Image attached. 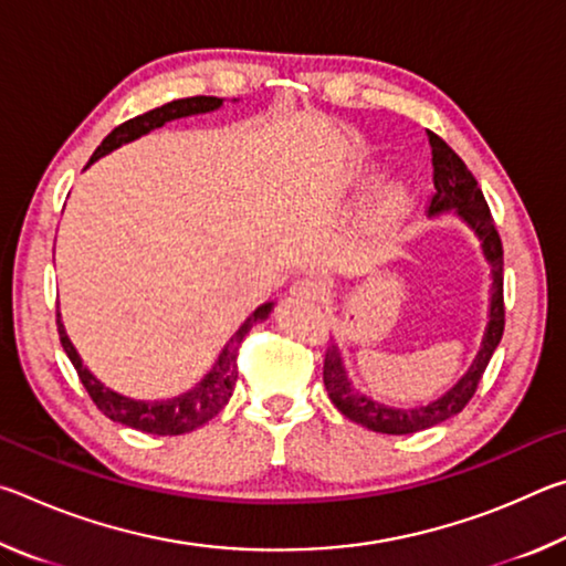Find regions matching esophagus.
I'll return each instance as SVG.
<instances>
[{
    "instance_id": "esophagus-1",
    "label": "esophagus",
    "mask_w": 566,
    "mask_h": 566,
    "mask_svg": "<svg viewBox=\"0 0 566 566\" xmlns=\"http://www.w3.org/2000/svg\"><path fill=\"white\" fill-rule=\"evenodd\" d=\"M290 294L294 300H302V302H317L322 296V284L317 280H312V276H302V280H296L290 286Z\"/></svg>"
}]
</instances>
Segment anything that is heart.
<instances>
[{"mask_svg":"<svg viewBox=\"0 0 566 566\" xmlns=\"http://www.w3.org/2000/svg\"><path fill=\"white\" fill-rule=\"evenodd\" d=\"M409 202H411L409 189L401 187V185H391L379 199V209H377L379 222L381 224H397L399 219L407 214Z\"/></svg>","mask_w":566,"mask_h":566,"instance_id":"obj_1","label":"heart"}]
</instances>
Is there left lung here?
Listing matches in <instances>:
<instances>
[{
  "label": "left lung",
  "instance_id": "8db88e82",
  "mask_svg": "<svg viewBox=\"0 0 566 566\" xmlns=\"http://www.w3.org/2000/svg\"><path fill=\"white\" fill-rule=\"evenodd\" d=\"M427 134L429 145H432L434 167V195L432 202H429V214H442L449 212V209H454V214L462 219V222L479 237V242H482L484 260L492 266L490 322H486L482 349H479L476 359L472 361L467 375L459 379L447 395L415 409L387 407L367 395H361L359 389L352 387L337 344L327 347V354H324V387H327L332 405L347 419L381 434L421 432V429L442 424L449 417L459 415V411L469 405V399L474 397L479 379H482L486 364H490L496 344H500L504 334V249L500 232H496L492 212L484 202L482 189L476 187L472 171L467 169L464 161L459 159L457 151L449 147L442 137H437L434 132Z\"/></svg>",
  "mask_w": 566,
  "mask_h": 566
}]
</instances>
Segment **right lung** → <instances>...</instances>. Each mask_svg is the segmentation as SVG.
I'll return each mask as SVG.
<instances>
[{
    "label": "right lung",
    "mask_w": 566,
    "mask_h": 566,
    "mask_svg": "<svg viewBox=\"0 0 566 566\" xmlns=\"http://www.w3.org/2000/svg\"><path fill=\"white\" fill-rule=\"evenodd\" d=\"M222 107V99L219 97H187V99H175L169 104H161V107L151 109L147 114H139L129 122L114 127L107 137H104L102 145L94 149V155L90 159L97 161L99 157L109 155L127 142L139 139L142 134H147L157 127H165L171 119H181V117H191V114H205V112H214ZM272 302H266L262 306H256L254 314H249L247 322L234 332V337L229 339L227 347L219 354V359L214 361V367L209 369V375L199 381L195 389L185 391L175 399H161V401H139V399H129L124 395H117V391L104 387L102 381L92 375V371L84 367L80 354L72 347L70 337H66L64 324L60 312H56V329H60V342L66 352V357L74 364L76 375H80L84 389L92 397L94 405L102 411L104 417H109L112 421H119L124 427L139 429V432L147 434H159V437H175V434H185L191 432V429L207 424L209 419L217 417L219 411L224 409V405L232 397L234 385H237V352L239 344L247 337V332L254 327L256 322H262L270 317L272 312Z\"/></svg>",
    "instance_id": "1"
}]
</instances>
